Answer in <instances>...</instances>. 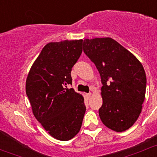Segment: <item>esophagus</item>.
Masks as SVG:
<instances>
[{
    "label": "esophagus",
    "mask_w": 157,
    "mask_h": 157,
    "mask_svg": "<svg viewBox=\"0 0 157 157\" xmlns=\"http://www.w3.org/2000/svg\"><path fill=\"white\" fill-rule=\"evenodd\" d=\"M86 96L88 99H90L91 97V93H88V94H86Z\"/></svg>",
    "instance_id": "obj_1"
}]
</instances>
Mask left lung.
<instances>
[{
	"label": "left lung",
	"mask_w": 157,
	"mask_h": 157,
	"mask_svg": "<svg viewBox=\"0 0 157 157\" xmlns=\"http://www.w3.org/2000/svg\"><path fill=\"white\" fill-rule=\"evenodd\" d=\"M83 50L98 70L103 86L99 109L102 123L123 132L139 117L145 99L147 76L140 62L116 40L85 39Z\"/></svg>",
	"instance_id": "left-lung-1"
}]
</instances>
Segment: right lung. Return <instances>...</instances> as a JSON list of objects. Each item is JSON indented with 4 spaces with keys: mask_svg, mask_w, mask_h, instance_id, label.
<instances>
[{
    "mask_svg": "<svg viewBox=\"0 0 157 157\" xmlns=\"http://www.w3.org/2000/svg\"><path fill=\"white\" fill-rule=\"evenodd\" d=\"M82 40L49 43L28 73L26 93L33 114L56 139L73 138L82 127L85 113L84 98L75 92L71 71L82 52Z\"/></svg>",
    "mask_w": 157,
    "mask_h": 157,
    "instance_id": "obj_1",
    "label": "right lung"
}]
</instances>
